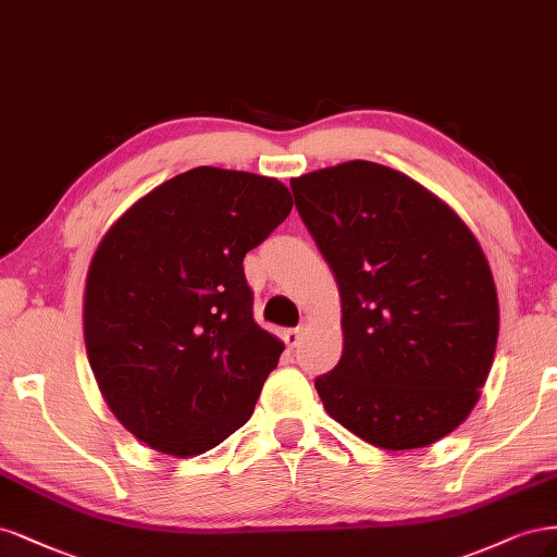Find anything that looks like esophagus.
<instances>
[{"label":"esophagus","instance_id":"esophagus-1","mask_svg":"<svg viewBox=\"0 0 557 557\" xmlns=\"http://www.w3.org/2000/svg\"><path fill=\"white\" fill-rule=\"evenodd\" d=\"M302 333H305V329H289V331H284V343H286V347H296L300 339H302Z\"/></svg>","mask_w":557,"mask_h":557}]
</instances>
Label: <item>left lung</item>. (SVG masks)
Wrapping results in <instances>:
<instances>
[{
    "label": "left lung",
    "instance_id": "obj_1",
    "mask_svg": "<svg viewBox=\"0 0 557 557\" xmlns=\"http://www.w3.org/2000/svg\"><path fill=\"white\" fill-rule=\"evenodd\" d=\"M337 280L343 356L314 382L329 417L386 451L470 417L493 366L499 305L470 226L409 175L354 159L292 177Z\"/></svg>",
    "mask_w": 557,
    "mask_h": 557
}]
</instances>
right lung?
I'll return each mask as SVG.
<instances>
[{"instance_id": "add662e5", "label": "right lung", "mask_w": 557, "mask_h": 557, "mask_svg": "<svg viewBox=\"0 0 557 557\" xmlns=\"http://www.w3.org/2000/svg\"><path fill=\"white\" fill-rule=\"evenodd\" d=\"M277 177L199 166L124 210L87 268L83 333L115 419L154 451H210L252 417L284 343L243 259L292 212Z\"/></svg>"}]
</instances>
